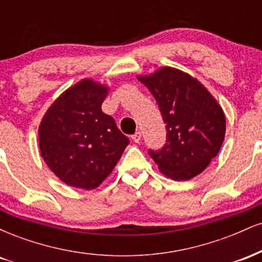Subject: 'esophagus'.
<instances>
[{
  "label": "esophagus",
  "mask_w": 262,
  "mask_h": 262,
  "mask_svg": "<svg viewBox=\"0 0 262 262\" xmlns=\"http://www.w3.org/2000/svg\"><path fill=\"white\" fill-rule=\"evenodd\" d=\"M132 139H133L134 143H139V141L141 140V133L139 130L135 132V133L132 135Z\"/></svg>",
  "instance_id": "obj_1"
}]
</instances>
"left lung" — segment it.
Wrapping results in <instances>:
<instances>
[{
  "instance_id": "8db88e82",
  "label": "left lung",
  "mask_w": 262,
  "mask_h": 262,
  "mask_svg": "<svg viewBox=\"0 0 262 262\" xmlns=\"http://www.w3.org/2000/svg\"><path fill=\"white\" fill-rule=\"evenodd\" d=\"M139 80L154 96L166 123V143L159 150L149 149V155L170 179L197 176L223 144V110L200 81L176 69L162 68Z\"/></svg>"
}]
</instances>
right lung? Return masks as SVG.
Instances as JSON below:
<instances>
[{
    "mask_svg": "<svg viewBox=\"0 0 262 262\" xmlns=\"http://www.w3.org/2000/svg\"><path fill=\"white\" fill-rule=\"evenodd\" d=\"M107 89L91 80L70 87L52 104L39 127L41 156L56 176L73 187H98L129 144L101 106Z\"/></svg>",
    "mask_w": 262,
    "mask_h": 262,
    "instance_id": "1",
    "label": "right lung"
}]
</instances>
